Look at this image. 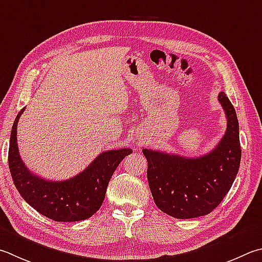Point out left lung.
Segmentation results:
<instances>
[{
	"mask_svg": "<svg viewBox=\"0 0 262 262\" xmlns=\"http://www.w3.org/2000/svg\"><path fill=\"white\" fill-rule=\"evenodd\" d=\"M217 99L226 113L227 129L215 149L198 158L143 149L154 201L173 217L192 219L211 213L238 173L242 150L236 111L223 92Z\"/></svg>",
	"mask_w": 262,
	"mask_h": 262,
	"instance_id": "left-lung-1",
	"label": "left lung"
}]
</instances>
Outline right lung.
Wrapping results in <instances>:
<instances>
[{"instance_id":"right-lung-1","label":"right lung","mask_w":262,"mask_h":262,"mask_svg":"<svg viewBox=\"0 0 262 262\" xmlns=\"http://www.w3.org/2000/svg\"><path fill=\"white\" fill-rule=\"evenodd\" d=\"M25 107L13 122L9 145V168L18 192L42 215L59 222L81 221L96 213L105 198L116 168L132 149L104 151L81 173L65 181H48L32 173L23 163L17 144V125Z\"/></svg>"}]
</instances>
